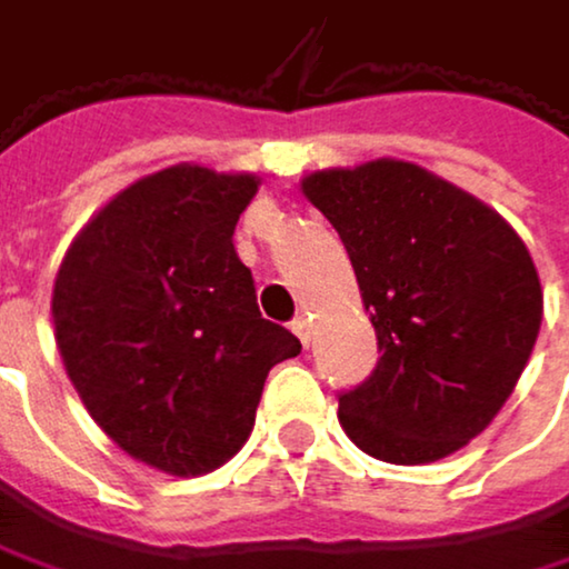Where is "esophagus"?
Instances as JSON below:
<instances>
[{
    "instance_id": "34e87169",
    "label": "esophagus",
    "mask_w": 569,
    "mask_h": 569,
    "mask_svg": "<svg viewBox=\"0 0 569 569\" xmlns=\"http://www.w3.org/2000/svg\"><path fill=\"white\" fill-rule=\"evenodd\" d=\"M293 335L303 341V345H310V338H313V331H310V317L307 313H300L297 320H293Z\"/></svg>"
}]
</instances>
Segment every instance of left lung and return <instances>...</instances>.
<instances>
[{
	"label": "left lung",
	"mask_w": 569,
	"mask_h": 569,
	"mask_svg": "<svg viewBox=\"0 0 569 569\" xmlns=\"http://www.w3.org/2000/svg\"><path fill=\"white\" fill-rule=\"evenodd\" d=\"M300 190L338 228L382 351L338 399L345 433L389 465L461 450L506 406L539 335L526 242L475 193L406 160L317 170Z\"/></svg>",
	"instance_id": "obj_1"
}]
</instances>
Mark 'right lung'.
Instances as JSON below:
<instances>
[{
    "mask_svg": "<svg viewBox=\"0 0 569 569\" xmlns=\"http://www.w3.org/2000/svg\"><path fill=\"white\" fill-rule=\"evenodd\" d=\"M256 190V173L198 163L149 173L78 231L53 279V338L91 420L173 478L231 461L269 368L300 355L231 242Z\"/></svg>",
    "mask_w": 569,
    "mask_h": 569,
    "instance_id": "1",
    "label": "right lung"
}]
</instances>
